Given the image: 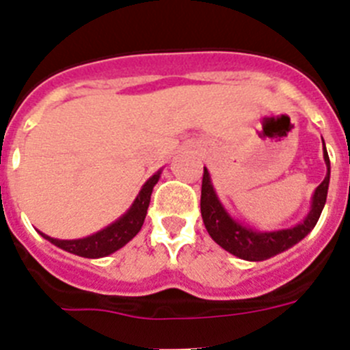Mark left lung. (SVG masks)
<instances>
[{"label": "left lung", "mask_w": 350, "mask_h": 350, "mask_svg": "<svg viewBox=\"0 0 350 350\" xmlns=\"http://www.w3.org/2000/svg\"><path fill=\"white\" fill-rule=\"evenodd\" d=\"M324 145V140H323ZM324 163H326L327 173L324 180L317 185V189L312 194L310 210L307 217L298 224L286 228V230L275 231H258L250 226L237 221L219 200L217 193L213 189L212 178L208 170L203 168L202 182V217L205 228L212 240L230 254L237 256L245 261H265L273 256L280 254L284 250L291 249L303 238L307 237L321 217L327 196V185H329V157H327L326 145L323 147Z\"/></svg>", "instance_id": "left-lung-1"}]
</instances>
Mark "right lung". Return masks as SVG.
I'll list each match as a JSON object with an SVG mask.
<instances>
[{
    "label": "right lung",
    "instance_id": "right-lung-1",
    "mask_svg": "<svg viewBox=\"0 0 350 350\" xmlns=\"http://www.w3.org/2000/svg\"><path fill=\"white\" fill-rule=\"evenodd\" d=\"M161 172L163 170L154 173L152 177L142 185L140 193L135 198V202L129 206L128 212L122 213L117 221L108 224L103 230L96 231V233L89 234V237L77 238V240H59V238H52L49 234L42 233V231H38V233L45 240L54 243L55 247H59V249L66 250V252H71V254L80 256V258L96 259L113 254L116 250L122 249L129 240L137 237L138 231L142 230L145 215H147L148 203H150V194H152L154 185L159 180Z\"/></svg>",
    "mask_w": 350,
    "mask_h": 350
}]
</instances>
